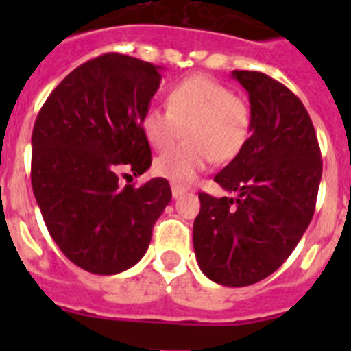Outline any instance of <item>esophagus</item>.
<instances>
[{
    "instance_id": "obj_1",
    "label": "esophagus",
    "mask_w": 351,
    "mask_h": 351,
    "mask_svg": "<svg viewBox=\"0 0 351 351\" xmlns=\"http://www.w3.org/2000/svg\"><path fill=\"white\" fill-rule=\"evenodd\" d=\"M186 192V189H183V186H178V185H171V193H173V198H178L182 197L183 193Z\"/></svg>"
}]
</instances>
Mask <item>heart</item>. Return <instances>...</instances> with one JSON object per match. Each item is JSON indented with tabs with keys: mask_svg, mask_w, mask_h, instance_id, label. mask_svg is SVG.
I'll list each match as a JSON object with an SVG mask.
<instances>
[{
	"mask_svg": "<svg viewBox=\"0 0 351 351\" xmlns=\"http://www.w3.org/2000/svg\"><path fill=\"white\" fill-rule=\"evenodd\" d=\"M166 110L149 108L141 129L158 151L169 149L154 161V173L169 183L189 186L208 161L228 162L246 146L251 134V107L241 95L207 76L178 81L166 95Z\"/></svg>",
	"mask_w": 351,
	"mask_h": 351,
	"instance_id": "1",
	"label": "heart"
}]
</instances>
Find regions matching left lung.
<instances>
[{
    "label": "left lung",
    "mask_w": 351,
    "mask_h": 351,
    "mask_svg": "<svg viewBox=\"0 0 351 351\" xmlns=\"http://www.w3.org/2000/svg\"><path fill=\"white\" fill-rule=\"evenodd\" d=\"M250 95L251 136L217 173L232 197L198 193L193 247L205 277L246 287L274 274L306 232L316 208L323 161L302 101L258 71H232Z\"/></svg>",
    "instance_id": "obj_1"
}]
</instances>
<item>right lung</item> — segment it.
<instances>
[{
	"instance_id": "1",
	"label": "right lung",
	"mask_w": 351,
	"mask_h": 351,
	"mask_svg": "<svg viewBox=\"0 0 351 351\" xmlns=\"http://www.w3.org/2000/svg\"><path fill=\"white\" fill-rule=\"evenodd\" d=\"M161 67L108 52L58 84L32 132V189L62 253L83 270L115 275L137 263L171 200L168 180L119 182L151 166L141 129L161 83Z\"/></svg>"
}]
</instances>
